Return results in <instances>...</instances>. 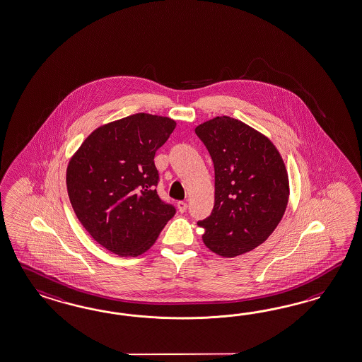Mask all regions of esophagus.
Listing matches in <instances>:
<instances>
[{
    "label": "esophagus",
    "mask_w": 362,
    "mask_h": 362,
    "mask_svg": "<svg viewBox=\"0 0 362 362\" xmlns=\"http://www.w3.org/2000/svg\"><path fill=\"white\" fill-rule=\"evenodd\" d=\"M177 207H178L180 213H185L186 209H187V204H186L185 201H180V202H177Z\"/></svg>",
    "instance_id": "34e87169"
}]
</instances>
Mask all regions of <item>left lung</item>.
I'll return each mask as SVG.
<instances>
[{"label":"left lung","instance_id":"8db88e82","mask_svg":"<svg viewBox=\"0 0 362 362\" xmlns=\"http://www.w3.org/2000/svg\"><path fill=\"white\" fill-rule=\"evenodd\" d=\"M195 134L215 170L213 211L198 222L204 245L223 257L255 250L276 230L288 206L284 160L267 136L226 115L199 124Z\"/></svg>","mask_w":362,"mask_h":362}]
</instances>
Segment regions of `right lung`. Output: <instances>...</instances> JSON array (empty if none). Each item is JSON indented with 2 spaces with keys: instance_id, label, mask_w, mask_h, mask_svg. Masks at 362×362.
<instances>
[{
  "instance_id": "obj_1",
  "label": "right lung",
  "mask_w": 362,
  "mask_h": 362,
  "mask_svg": "<svg viewBox=\"0 0 362 362\" xmlns=\"http://www.w3.org/2000/svg\"><path fill=\"white\" fill-rule=\"evenodd\" d=\"M175 129L167 117L134 114L94 130L68 164L66 189L77 219L118 256L148 250L176 214L158 197L153 161Z\"/></svg>"
}]
</instances>
